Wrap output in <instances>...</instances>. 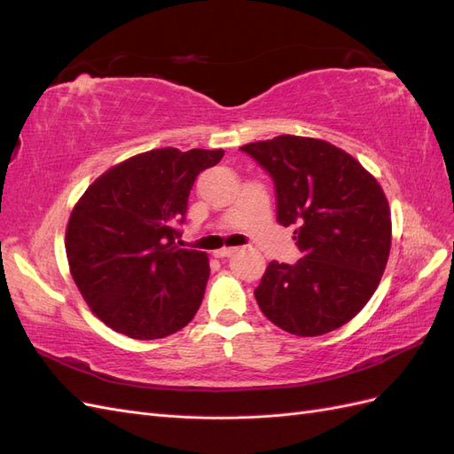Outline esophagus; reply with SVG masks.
I'll return each mask as SVG.
<instances>
[{
    "instance_id": "obj_1",
    "label": "esophagus",
    "mask_w": 454,
    "mask_h": 454,
    "mask_svg": "<svg viewBox=\"0 0 454 454\" xmlns=\"http://www.w3.org/2000/svg\"><path fill=\"white\" fill-rule=\"evenodd\" d=\"M232 254H237V248H222V250L215 252L217 257H231Z\"/></svg>"
}]
</instances>
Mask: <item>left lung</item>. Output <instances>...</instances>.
I'll return each mask as SVG.
<instances>
[{
  "instance_id": "obj_1",
  "label": "left lung",
  "mask_w": 454,
  "mask_h": 454,
  "mask_svg": "<svg viewBox=\"0 0 454 454\" xmlns=\"http://www.w3.org/2000/svg\"><path fill=\"white\" fill-rule=\"evenodd\" d=\"M277 193V219L295 227V265L270 261L254 292L287 333L316 337L345 325L375 294L387 267L388 200L362 164L324 140L284 134L240 147Z\"/></svg>"
}]
</instances>
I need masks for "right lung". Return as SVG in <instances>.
Segmentation results:
<instances>
[{"label":"right lung","instance_id":"add662e5","mask_svg":"<svg viewBox=\"0 0 454 454\" xmlns=\"http://www.w3.org/2000/svg\"><path fill=\"white\" fill-rule=\"evenodd\" d=\"M223 149L162 147L102 174L70 215L66 254L90 310L115 332L151 340L197 314L210 277L208 257L180 248L197 176Z\"/></svg>","mask_w":454,"mask_h":454}]
</instances>
